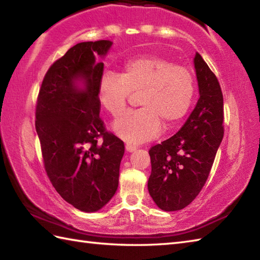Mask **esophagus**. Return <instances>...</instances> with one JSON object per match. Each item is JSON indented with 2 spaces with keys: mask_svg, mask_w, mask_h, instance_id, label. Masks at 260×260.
Listing matches in <instances>:
<instances>
[{
  "mask_svg": "<svg viewBox=\"0 0 260 260\" xmlns=\"http://www.w3.org/2000/svg\"><path fill=\"white\" fill-rule=\"evenodd\" d=\"M125 148H126L127 152H135L137 150V146L132 145V144H126Z\"/></svg>",
  "mask_w": 260,
  "mask_h": 260,
  "instance_id": "obj_1",
  "label": "esophagus"
}]
</instances>
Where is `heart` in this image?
<instances>
[{
	"label": "heart",
	"instance_id": "1",
	"mask_svg": "<svg viewBox=\"0 0 260 260\" xmlns=\"http://www.w3.org/2000/svg\"><path fill=\"white\" fill-rule=\"evenodd\" d=\"M131 92H140L142 108L116 120L113 129L125 141L141 143L156 136L162 123L169 128L184 117L194 95V78L183 66L147 54L127 60L119 74L106 71L99 79V103L114 117L125 112Z\"/></svg>",
	"mask_w": 260,
	"mask_h": 260
}]
</instances>
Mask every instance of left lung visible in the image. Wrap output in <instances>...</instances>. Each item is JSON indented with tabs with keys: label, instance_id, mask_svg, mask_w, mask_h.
Wrapping results in <instances>:
<instances>
[{
	"label": "left lung",
	"instance_id": "8db88e82",
	"mask_svg": "<svg viewBox=\"0 0 260 260\" xmlns=\"http://www.w3.org/2000/svg\"><path fill=\"white\" fill-rule=\"evenodd\" d=\"M194 68L199 101L182 128L151 147L150 196L164 211L185 208L200 193L223 137V96L217 77L200 53Z\"/></svg>",
	"mask_w": 260,
	"mask_h": 260
}]
</instances>
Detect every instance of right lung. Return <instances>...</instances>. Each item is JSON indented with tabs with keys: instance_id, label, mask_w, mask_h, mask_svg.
Here are the masks:
<instances>
[{
	"instance_id": "right-lung-1",
	"label": "right lung",
	"mask_w": 260,
	"mask_h": 260,
	"mask_svg": "<svg viewBox=\"0 0 260 260\" xmlns=\"http://www.w3.org/2000/svg\"><path fill=\"white\" fill-rule=\"evenodd\" d=\"M112 46L77 43L49 68L38 96L36 129L46 172L63 200L84 212L98 211L114 197L125 152L99 117L104 63L95 59Z\"/></svg>"
}]
</instances>
